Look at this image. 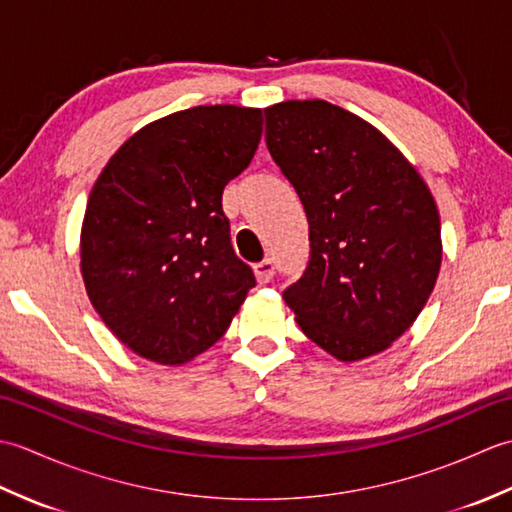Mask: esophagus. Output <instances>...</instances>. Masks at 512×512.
<instances>
[{
	"label": "esophagus",
	"mask_w": 512,
	"mask_h": 512,
	"mask_svg": "<svg viewBox=\"0 0 512 512\" xmlns=\"http://www.w3.org/2000/svg\"><path fill=\"white\" fill-rule=\"evenodd\" d=\"M253 273H255V279L259 281V284H268V281L273 279V275H275L273 259H264V262L255 264L253 266Z\"/></svg>",
	"instance_id": "esophagus-1"
}]
</instances>
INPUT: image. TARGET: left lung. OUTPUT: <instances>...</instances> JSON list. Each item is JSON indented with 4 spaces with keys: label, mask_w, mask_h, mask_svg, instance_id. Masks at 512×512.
Here are the masks:
<instances>
[{
    "label": "left lung",
    "mask_w": 512,
    "mask_h": 512,
    "mask_svg": "<svg viewBox=\"0 0 512 512\" xmlns=\"http://www.w3.org/2000/svg\"><path fill=\"white\" fill-rule=\"evenodd\" d=\"M266 145L310 226V262L284 290L312 343L343 363L385 352L418 319L442 264L436 200L416 167L361 116L284 101Z\"/></svg>",
    "instance_id": "obj_1"
}]
</instances>
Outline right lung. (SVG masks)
Returning <instances> with one entry per match:
<instances>
[{
	"label": "right lung",
	"mask_w": 512,
	"mask_h": 512,
	"mask_svg": "<svg viewBox=\"0 0 512 512\" xmlns=\"http://www.w3.org/2000/svg\"><path fill=\"white\" fill-rule=\"evenodd\" d=\"M259 107L198 105L145 125L96 178L81 275L118 341L182 365L224 336L255 275L235 255L222 193L253 160Z\"/></svg>",
	"instance_id": "1"
}]
</instances>
